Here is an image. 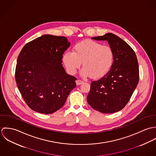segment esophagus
<instances>
[{"instance_id":"esophagus-1","label":"esophagus","mask_w":156,"mask_h":156,"mask_svg":"<svg viewBox=\"0 0 156 156\" xmlns=\"http://www.w3.org/2000/svg\"><path fill=\"white\" fill-rule=\"evenodd\" d=\"M76 85H80L82 84L83 82V81H82V80H77L76 81Z\"/></svg>"}]
</instances>
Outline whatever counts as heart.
Wrapping results in <instances>:
<instances>
[{
  "label": "heart",
  "instance_id": "b5f03b06",
  "mask_svg": "<svg viewBox=\"0 0 156 156\" xmlns=\"http://www.w3.org/2000/svg\"><path fill=\"white\" fill-rule=\"evenodd\" d=\"M62 61L68 73L71 74H75L82 62L83 68L80 71L81 76H90L93 79H98L104 76L111 69L114 61V53L108 45L86 40L75 45L73 52H65Z\"/></svg>",
  "mask_w": 156,
  "mask_h": 156
}]
</instances>
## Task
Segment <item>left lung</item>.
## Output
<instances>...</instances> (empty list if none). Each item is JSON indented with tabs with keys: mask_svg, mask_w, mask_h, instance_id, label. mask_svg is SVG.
<instances>
[{
	"mask_svg": "<svg viewBox=\"0 0 156 156\" xmlns=\"http://www.w3.org/2000/svg\"><path fill=\"white\" fill-rule=\"evenodd\" d=\"M107 41L114 53L110 70L102 78L92 81L87 101L95 110L112 113L123 109L139 82V65L132 48L112 33L91 38Z\"/></svg>",
	"mask_w": 156,
	"mask_h": 156,
	"instance_id": "8db88e82",
	"label": "left lung"
}]
</instances>
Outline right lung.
<instances>
[{"mask_svg":"<svg viewBox=\"0 0 156 156\" xmlns=\"http://www.w3.org/2000/svg\"><path fill=\"white\" fill-rule=\"evenodd\" d=\"M67 38L42 35L25 45L17 61L16 81L22 96L33 111L50 114L60 109L76 78L66 73L63 54L69 47Z\"/></svg>","mask_w":156,"mask_h":156,"instance_id":"obj_1","label":"right lung"}]
</instances>
